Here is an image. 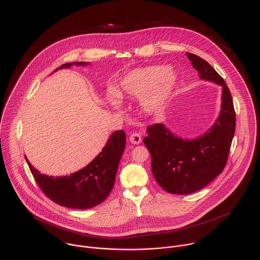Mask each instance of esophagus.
I'll return each mask as SVG.
<instances>
[{"label":"esophagus","mask_w":260,"mask_h":260,"mask_svg":"<svg viewBox=\"0 0 260 260\" xmlns=\"http://www.w3.org/2000/svg\"><path fill=\"white\" fill-rule=\"evenodd\" d=\"M129 140L133 143V144H140L141 141H142V138H141V135L139 133H132L130 136H129Z\"/></svg>","instance_id":"obj_1"}]
</instances>
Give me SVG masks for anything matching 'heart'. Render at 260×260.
<instances>
[{"label": "heart", "instance_id": "1", "mask_svg": "<svg viewBox=\"0 0 260 260\" xmlns=\"http://www.w3.org/2000/svg\"><path fill=\"white\" fill-rule=\"evenodd\" d=\"M176 72L165 66H147L129 72L120 81L119 88L108 98L114 109L121 97L140 98L143 110L151 115L162 114L177 84Z\"/></svg>", "mask_w": 260, "mask_h": 260}]
</instances>
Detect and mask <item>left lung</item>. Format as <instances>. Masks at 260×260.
Masks as SVG:
<instances>
[{"label": "left lung", "instance_id": "obj_1", "mask_svg": "<svg viewBox=\"0 0 260 260\" xmlns=\"http://www.w3.org/2000/svg\"><path fill=\"white\" fill-rule=\"evenodd\" d=\"M186 55L200 79L222 87V96L216 121L196 138L179 137L164 124L147 128L144 144L151 154L154 178L164 190L178 195L202 189L222 172L235 132L233 101L222 77L202 58Z\"/></svg>", "mask_w": 260, "mask_h": 260}]
</instances>
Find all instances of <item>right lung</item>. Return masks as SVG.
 <instances>
[{
    "instance_id": "obj_1",
    "label": "right lung",
    "mask_w": 260,
    "mask_h": 260,
    "mask_svg": "<svg viewBox=\"0 0 260 260\" xmlns=\"http://www.w3.org/2000/svg\"><path fill=\"white\" fill-rule=\"evenodd\" d=\"M88 62L66 63L54 72L71 66H86ZM126 145L123 130L112 133L102 151L86 167L70 176H48L41 174L25 157L30 170L42 191L61 206L88 209L103 202L114 186L118 165Z\"/></svg>"
}]
</instances>
